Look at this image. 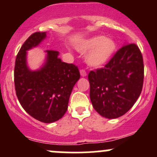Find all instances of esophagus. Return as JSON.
I'll list each match as a JSON object with an SVG mask.
<instances>
[{
  "label": "esophagus",
  "mask_w": 157,
  "mask_h": 157,
  "mask_svg": "<svg viewBox=\"0 0 157 157\" xmlns=\"http://www.w3.org/2000/svg\"><path fill=\"white\" fill-rule=\"evenodd\" d=\"M80 75H81L82 77H86V71H85L84 69L80 70Z\"/></svg>",
  "instance_id": "34e87169"
}]
</instances>
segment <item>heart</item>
<instances>
[{
    "mask_svg": "<svg viewBox=\"0 0 157 157\" xmlns=\"http://www.w3.org/2000/svg\"><path fill=\"white\" fill-rule=\"evenodd\" d=\"M116 43L112 39H106L103 36H98L83 42L79 49L88 52L86 61L90 66L99 67L106 63L116 50Z\"/></svg>",
    "mask_w": 157,
    "mask_h": 157,
    "instance_id": "heart-1",
    "label": "heart"
}]
</instances>
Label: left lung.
Returning <instances> with one entry per match:
<instances>
[{
	"label": "left lung",
	"mask_w": 157,
	"mask_h": 157,
	"mask_svg": "<svg viewBox=\"0 0 157 157\" xmlns=\"http://www.w3.org/2000/svg\"><path fill=\"white\" fill-rule=\"evenodd\" d=\"M144 77V67L140 48L134 43L124 45L105 67L89 73L93 108L107 118L124 115L140 96Z\"/></svg>",
	"instance_id": "obj_1"
}]
</instances>
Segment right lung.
<instances>
[{"label": "right lung", "instance_id": "add662e5", "mask_svg": "<svg viewBox=\"0 0 157 157\" xmlns=\"http://www.w3.org/2000/svg\"><path fill=\"white\" fill-rule=\"evenodd\" d=\"M45 37V33L36 32L22 45L16 58L14 84L24 110L38 121L52 123L65 114L73 87L80 75L77 66L61 61L58 52L54 50L46 51V62L40 70L28 68L26 51L37 46Z\"/></svg>", "mask_w": 157, "mask_h": 157}]
</instances>
